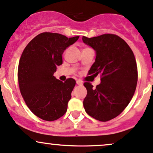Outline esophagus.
<instances>
[{
	"label": "esophagus",
	"mask_w": 153,
	"mask_h": 153,
	"mask_svg": "<svg viewBox=\"0 0 153 153\" xmlns=\"http://www.w3.org/2000/svg\"><path fill=\"white\" fill-rule=\"evenodd\" d=\"M76 83L78 85H83V82H82L81 81H80V80H78V81H76Z\"/></svg>",
	"instance_id": "34e87169"
}]
</instances>
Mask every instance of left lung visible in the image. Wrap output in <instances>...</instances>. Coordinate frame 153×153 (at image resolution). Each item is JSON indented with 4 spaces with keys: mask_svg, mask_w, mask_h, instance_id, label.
Returning a JSON list of instances; mask_svg holds the SVG:
<instances>
[{
    "mask_svg": "<svg viewBox=\"0 0 153 153\" xmlns=\"http://www.w3.org/2000/svg\"><path fill=\"white\" fill-rule=\"evenodd\" d=\"M82 39L97 54L88 74H100L101 78L96 88L89 82L83 83L87 90L85 111L95 120L109 121L125 110L134 94L138 80L136 59L126 42L117 35L106 33Z\"/></svg>",
    "mask_w": 153,
    "mask_h": 153,
    "instance_id": "left-lung-1",
    "label": "left lung"
}]
</instances>
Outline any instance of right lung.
<instances>
[{"label": "right lung", "mask_w": 153, "mask_h": 153, "mask_svg": "<svg viewBox=\"0 0 153 153\" xmlns=\"http://www.w3.org/2000/svg\"><path fill=\"white\" fill-rule=\"evenodd\" d=\"M78 38L44 32L35 36L22 52L17 71L19 87L30 111L42 120L54 121L67 112L76 82L73 78L62 82L53 74L62 64L64 51Z\"/></svg>", "instance_id": "obj_1"}]
</instances>
